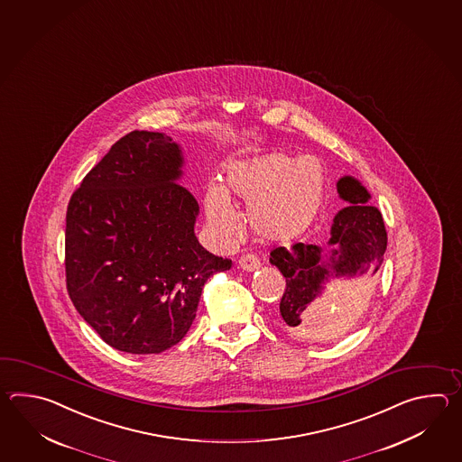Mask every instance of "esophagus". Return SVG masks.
<instances>
[{
    "mask_svg": "<svg viewBox=\"0 0 462 462\" xmlns=\"http://www.w3.org/2000/svg\"><path fill=\"white\" fill-rule=\"evenodd\" d=\"M239 267L243 269V271H247V273H253L255 269H259V259L255 257L254 254H245L239 257Z\"/></svg>",
    "mask_w": 462,
    "mask_h": 462,
    "instance_id": "34e87169",
    "label": "esophagus"
}]
</instances>
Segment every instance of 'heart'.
<instances>
[{
	"label": "heart",
	"instance_id": "heart-1",
	"mask_svg": "<svg viewBox=\"0 0 462 462\" xmlns=\"http://www.w3.org/2000/svg\"><path fill=\"white\" fill-rule=\"evenodd\" d=\"M229 195L247 205V221L259 239L285 243L314 225L327 197V175L319 160L267 152L237 158L226 168V187L207 189V215L223 235L237 227Z\"/></svg>",
	"mask_w": 462,
	"mask_h": 462
}]
</instances>
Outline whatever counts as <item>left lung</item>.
<instances>
[{
  "instance_id": "1",
  "label": "left lung",
  "mask_w": 462,
  "mask_h": 462,
  "mask_svg": "<svg viewBox=\"0 0 462 462\" xmlns=\"http://www.w3.org/2000/svg\"><path fill=\"white\" fill-rule=\"evenodd\" d=\"M338 197L346 201L334 217L327 245L297 243L291 249L275 247L269 263L285 277L281 317L285 328L302 337H320L334 328V314L320 300L327 285L337 281L372 279L383 263L386 229L378 208L370 205L372 195L354 177L337 181ZM358 289H348L340 299L346 304ZM358 294V293H356Z\"/></svg>"
}]
</instances>
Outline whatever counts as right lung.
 Returning <instances> with one entry per match:
<instances>
[{
	"label": "right lung",
	"mask_w": 462,
	"mask_h": 462,
	"mask_svg": "<svg viewBox=\"0 0 462 462\" xmlns=\"http://www.w3.org/2000/svg\"><path fill=\"white\" fill-rule=\"evenodd\" d=\"M181 148L134 130L82 180L66 215V282L80 317L120 352L162 354L197 317L203 285L231 269L195 236L199 207Z\"/></svg>",
	"instance_id": "obj_1"
}]
</instances>
